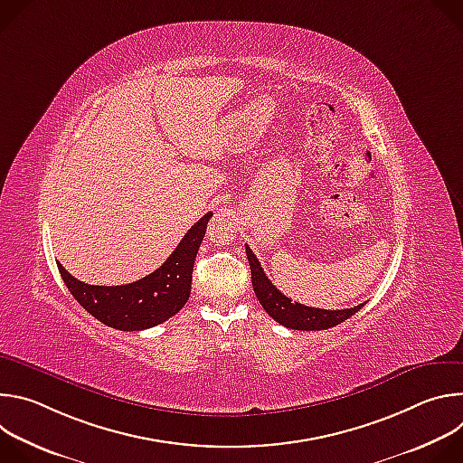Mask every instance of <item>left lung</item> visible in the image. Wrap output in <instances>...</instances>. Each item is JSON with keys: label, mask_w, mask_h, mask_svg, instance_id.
Returning a JSON list of instances; mask_svg holds the SVG:
<instances>
[{"label": "left lung", "mask_w": 463, "mask_h": 463, "mask_svg": "<svg viewBox=\"0 0 463 463\" xmlns=\"http://www.w3.org/2000/svg\"><path fill=\"white\" fill-rule=\"evenodd\" d=\"M245 252L250 266V282H252L256 298L260 300L261 307L268 311L269 317H273L279 324L289 329H300V332H320V329L334 327L345 322L364 306V304H359L348 309H320V307H309V306L293 302L284 293H280L273 286V282L266 277L258 258L249 249V245H245Z\"/></svg>", "instance_id": "obj_1"}]
</instances>
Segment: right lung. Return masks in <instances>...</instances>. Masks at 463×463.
Listing matches in <instances>:
<instances>
[{
    "label": "right lung",
    "instance_id": "right-lung-1",
    "mask_svg": "<svg viewBox=\"0 0 463 463\" xmlns=\"http://www.w3.org/2000/svg\"><path fill=\"white\" fill-rule=\"evenodd\" d=\"M213 213L183 236L159 269L126 286H90L77 280L58 263L63 284L75 300L97 320L122 332H141L174 317L188 300L194 260L203 241Z\"/></svg>",
    "mask_w": 463,
    "mask_h": 463
}]
</instances>
